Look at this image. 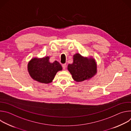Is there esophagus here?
Returning <instances> with one entry per match:
<instances>
[{
	"label": "esophagus",
	"mask_w": 131,
	"mask_h": 131,
	"mask_svg": "<svg viewBox=\"0 0 131 131\" xmlns=\"http://www.w3.org/2000/svg\"><path fill=\"white\" fill-rule=\"evenodd\" d=\"M62 67H63V68L64 69H65V68H66V64H63V65H62Z\"/></svg>",
	"instance_id": "34e87169"
}]
</instances>
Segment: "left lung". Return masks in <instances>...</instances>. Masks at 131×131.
I'll use <instances>...</instances> for the list:
<instances>
[{
  "label": "left lung",
  "instance_id": "left-lung-1",
  "mask_svg": "<svg viewBox=\"0 0 131 131\" xmlns=\"http://www.w3.org/2000/svg\"><path fill=\"white\" fill-rule=\"evenodd\" d=\"M73 57V63L68 64L67 69L74 81L81 82L90 79L96 73L95 60L83 57L79 53L75 54Z\"/></svg>",
  "mask_w": 131,
  "mask_h": 131
}]
</instances>
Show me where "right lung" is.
Segmentation results:
<instances>
[{"instance_id":"obj_1","label":"right lung","mask_w":131,"mask_h":131,"mask_svg":"<svg viewBox=\"0 0 131 131\" xmlns=\"http://www.w3.org/2000/svg\"><path fill=\"white\" fill-rule=\"evenodd\" d=\"M49 59V57L35 58L28 62L27 69L34 80L43 83H51L57 72L62 70L61 65L58 61L50 63Z\"/></svg>"}]
</instances>
